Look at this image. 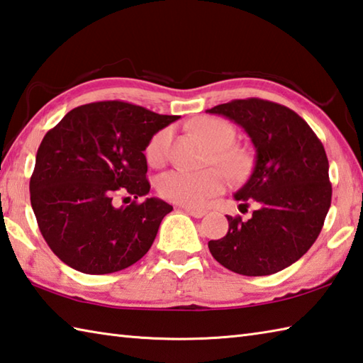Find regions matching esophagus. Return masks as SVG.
<instances>
[{
  "label": "esophagus",
  "instance_id": "esophagus-1",
  "mask_svg": "<svg viewBox=\"0 0 363 363\" xmlns=\"http://www.w3.org/2000/svg\"><path fill=\"white\" fill-rule=\"evenodd\" d=\"M184 211H186L189 216H191V217H195V218H201L203 216H206V211H204V209H195V208H184Z\"/></svg>",
  "mask_w": 363,
  "mask_h": 363
}]
</instances>
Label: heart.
I'll return each instance as SVG.
<instances>
[{"label": "heart", "mask_w": 363, "mask_h": 363, "mask_svg": "<svg viewBox=\"0 0 363 363\" xmlns=\"http://www.w3.org/2000/svg\"><path fill=\"white\" fill-rule=\"evenodd\" d=\"M191 130L203 138L211 151V160L228 174L231 179H239L248 168V155L238 146H234L236 130L225 119L214 116H203L191 123ZM169 137L168 129H162L149 140L146 146V159L151 165H162L167 155ZM225 174L217 168L203 172L174 168L163 173L157 181V191L165 200L184 206H203L209 198L222 194L225 189Z\"/></svg>", "instance_id": "obj_1"}]
</instances>
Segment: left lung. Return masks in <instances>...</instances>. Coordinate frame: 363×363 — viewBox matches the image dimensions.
Returning a JSON list of instances; mask_svg holds the SVG:
<instances>
[{"mask_svg":"<svg viewBox=\"0 0 363 363\" xmlns=\"http://www.w3.org/2000/svg\"><path fill=\"white\" fill-rule=\"evenodd\" d=\"M206 111L234 121L255 146L253 172L234 198L257 209L247 222L226 216V236L208 244L212 257L240 275L280 272L315 244L330 208L329 160L321 140L296 111L257 97Z\"/></svg>","mask_w":363,"mask_h":363,"instance_id":"obj_1","label":"left lung"}]
</instances>
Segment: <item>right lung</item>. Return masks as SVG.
<instances>
[{
	"label": "right lung",
	"instance_id": "add662e5",
	"mask_svg": "<svg viewBox=\"0 0 363 363\" xmlns=\"http://www.w3.org/2000/svg\"><path fill=\"white\" fill-rule=\"evenodd\" d=\"M179 116L104 101L70 110L50 129L30 181L39 230L64 264L102 275L135 264L151 248L173 206L146 198L145 149L154 133ZM133 197L116 208L114 196Z\"/></svg>",
	"mask_w": 363,
	"mask_h": 363
}]
</instances>
